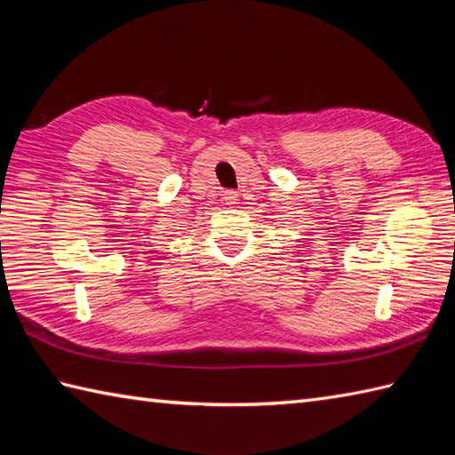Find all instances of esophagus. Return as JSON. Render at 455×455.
Listing matches in <instances>:
<instances>
[{"label":"esophagus","mask_w":455,"mask_h":455,"mask_svg":"<svg viewBox=\"0 0 455 455\" xmlns=\"http://www.w3.org/2000/svg\"><path fill=\"white\" fill-rule=\"evenodd\" d=\"M222 199H225L227 205L233 207V205H236V203H238V193L236 191H225V196H222Z\"/></svg>","instance_id":"obj_1"}]
</instances>
